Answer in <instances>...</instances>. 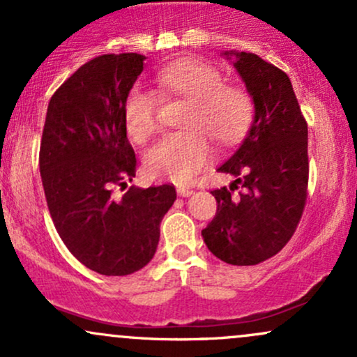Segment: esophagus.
Segmentation results:
<instances>
[{
	"label": "esophagus",
	"mask_w": 357,
	"mask_h": 357,
	"mask_svg": "<svg viewBox=\"0 0 357 357\" xmlns=\"http://www.w3.org/2000/svg\"><path fill=\"white\" fill-rule=\"evenodd\" d=\"M192 190H188V188H184V186H179L178 188V195L181 196V198H188V196H191L192 195Z\"/></svg>",
	"instance_id": "esophagus-1"
}]
</instances>
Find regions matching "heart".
I'll return each mask as SVG.
<instances>
[{
	"label": "heart",
	"mask_w": 357,
	"mask_h": 357,
	"mask_svg": "<svg viewBox=\"0 0 357 357\" xmlns=\"http://www.w3.org/2000/svg\"><path fill=\"white\" fill-rule=\"evenodd\" d=\"M155 85L165 96L190 102L184 127L188 132L171 134L147 151L146 169L153 178L188 183L211 159L210 134L220 144H233L247 134L253 121V102L245 89L223 84V75L196 59H181L155 73ZM127 134L146 142L155 130V100L147 90L134 89L124 105Z\"/></svg>",
	"instance_id": "heart-1"
}]
</instances>
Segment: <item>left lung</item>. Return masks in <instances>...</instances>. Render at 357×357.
Instances as JSON below:
<instances>
[{
	"label": "left lung",
	"mask_w": 357,
	"mask_h": 357,
	"mask_svg": "<svg viewBox=\"0 0 357 357\" xmlns=\"http://www.w3.org/2000/svg\"><path fill=\"white\" fill-rule=\"evenodd\" d=\"M252 97V126L218 167L235 176L230 190L211 191L218 208L202 231L215 257L257 265L280 252L296 231L307 199V122L285 72L255 53L225 52ZM236 187L244 190L233 197Z\"/></svg>",
	"instance_id": "8db88e82"
}]
</instances>
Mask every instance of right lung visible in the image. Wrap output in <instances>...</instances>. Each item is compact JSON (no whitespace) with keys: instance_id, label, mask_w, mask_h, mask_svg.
<instances>
[{"instance_id":"obj_1","label":"right lung","mask_w":357,"mask_h":357,"mask_svg":"<svg viewBox=\"0 0 357 357\" xmlns=\"http://www.w3.org/2000/svg\"><path fill=\"white\" fill-rule=\"evenodd\" d=\"M144 60L119 53L87 61L53 93L45 119L40 174L53 225L72 255L100 275H129L153 260L176 199L171 184L114 195L136 176L124 105Z\"/></svg>"}]
</instances>
